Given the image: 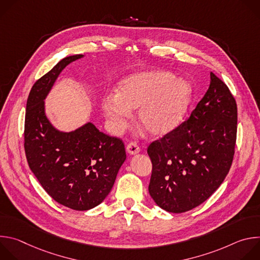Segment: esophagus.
Segmentation results:
<instances>
[{
    "instance_id": "1",
    "label": "esophagus",
    "mask_w": 260,
    "mask_h": 260,
    "mask_svg": "<svg viewBox=\"0 0 260 260\" xmlns=\"http://www.w3.org/2000/svg\"><path fill=\"white\" fill-rule=\"evenodd\" d=\"M126 152H127L128 154H131V155H135V154L139 153V152H140V147H139V145H138L137 143H134V142L129 143V144L126 146Z\"/></svg>"
}]
</instances>
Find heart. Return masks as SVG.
Returning a JSON list of instances; mask_svg holds the SVG:
<instances>
[{
  "instance_id": "heart-1",
  "label": "heart",
  "mask_w": 260,
  "mask_h": 260,
  "mask_svg": "<svg viewBox=\"0 0 260 260\" xmlns=\"http://www.w3.org/2000/svg\"><path fill=\"white\" fill-rule=\"evenodd\" d=\"M191 95L190 85L174 78L165 71H145L124 77L116 94L102 100V111L110 128L122 132L128 125L131 111H137V120L148 133L162 136L174 129L187 109Z\"/></svg>"
}]
</instances>
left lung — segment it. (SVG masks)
<instances>
[{"mask_svg": "<svg viewBox=\"0 0 260 260\" xmlns=\"http://www.w3.org/2000/svg\"><path fill=\"white\" fill-rule=\"evenodd\" d=\"M238 109L226 84L210 73V86L190 117L147 152L152 162L149 193L171 213L189 211L207 201L233 164Z\"/></svg>", "mask_w": 260, "mask_h": 260, "instance_id": "left-lung-1", "label": "left lung"}]
</instances>
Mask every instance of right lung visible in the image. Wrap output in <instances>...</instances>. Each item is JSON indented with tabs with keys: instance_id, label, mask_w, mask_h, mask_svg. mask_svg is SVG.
Wrapping results in <instances>:
<instances>
[{
	"instance_id": "right-lung-1",
	"label": "right lung",
	"mask_w": 260,
	"mask_h": 260,
	"mask_svg": "<svg viewBox=\"0 0 260 260\" xmlns=\"http://www.w3.org/2000/svg\"><path fill=\"white\" fill-rule=\"evenodd\" d=\"M83 54L62 58L32 85L24 121L28 167L58 204L76 211L100 205L112 189L126 159L123 142L87 122L69 133L56 129L45 113V99L61 71Z\"/></svg>"
}]
</instances>
